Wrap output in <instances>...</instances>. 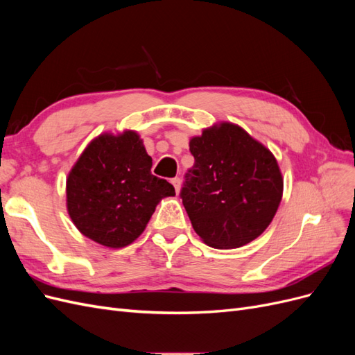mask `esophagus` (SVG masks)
Wrapping results in <instances>:
<instances>
[{"mask_svg": "<svg viewBox=\"0 0 355 355\" xmlns=\"http://www.w3.org/2000/svg\"><path fill=\"white\" fill-rule=\"evenodd\" d=\"M171 184H173V187H175L176 192H179V191H180V184H182V182H180V179H179V178H173V179H171Z\"/></svg>", "mask_w": 355, "mask_h": 355, "instance_id": "esophagus-1", "label": "esophagus"}]
</instances>
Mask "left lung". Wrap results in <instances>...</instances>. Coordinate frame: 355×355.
Returning <instances> with one entry per match:
<instances>
[{
  "label": "left lung",
  "instance_id": "obj_1",
  "mask_svg": "<svg viewBox=\"0 0 355 355\" xmlns=\"http://www.w3.org/2000/svg\"><path fill=\"white\" fill-rule=\"evenodd\" d=\"M194 166L180 198L201 240L214 249H237L268 228L283 196L277 159L241 127L222 123L192 137Z\"/></svg>",
  "mask_w": 355,
  "mask_h": 355
}]
</instances>
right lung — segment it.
<instances>
[{"label":"right lung","instance_id":"right-lung-1","mask_svg":"<svg viewBox=\"0 0 355 355\" xmlns=\"http://www.w3.org/2000/svg\"><path fill=\"white\" fill-rule=\"evenodd\" d=\"M153 158L135 132L102 135L85 148L67 180L75 227L106 247H124L141 235L163 197L175 196L151 173Z\"/></svg>","mask_w":355,"mask_h":355}]
</instances>
